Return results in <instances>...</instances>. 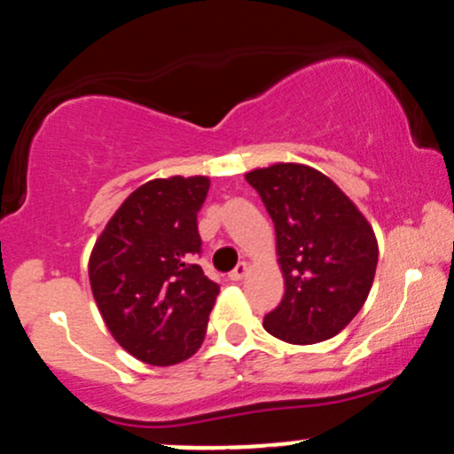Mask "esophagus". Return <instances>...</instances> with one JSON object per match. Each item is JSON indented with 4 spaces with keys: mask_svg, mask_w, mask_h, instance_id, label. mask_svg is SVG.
Masks as SVG:
<instances>
[{
    "mask_svg": "<svg viewBox=\"0 0 454 454\" xmlns=\"http://www.w3.org/2000/svg\"><path fill=\"white\" fill-rule=\"evenodd\" d=\"M247 272H248V264H247V262H240V264H238L231 272H229V279L240 281V279H245Z\"/></svg>",
    "mask_w": 454,
    "mask_h": 454,
    "instance_id": "34e87169",
    "label": "esophagus"
}]
</instances>
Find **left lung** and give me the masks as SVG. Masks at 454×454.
<instances>
[{"label": "left lung", "instance_id": "obj_1", "mask_svg": "<svg viewBox=\"0 0 454 454\" xmlns=\"http://www.w3.org/2000/svg\"><path fill=\"white\" fill-rule=\"evenodd\" d=\"M275 223L286 277L281 303L264 329L290 344L333 338L362 309L379 248L355 203L316 168L275 164L245 175Z\"/></svg>", "mask_w": 454, "mask_h": 454}]
</instances>
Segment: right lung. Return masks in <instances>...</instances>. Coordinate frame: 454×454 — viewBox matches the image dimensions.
Returning a JSON list of instances; mask_svg holds the SVG:
<instances>
[{
    "label": "right lung",
    "instance_id": "obj_1",
    "mask_svg": "<svg viewBox=\"0 0 454 454\" xmlns=\"http://www.w3.org/2000/svg\"><path fill=\"white\" fill-rule=\"evenodd\" d=\"M207 177L153 179L129 194L89 262L92 296L112 338L140 362L173 365L197 353L218 284L194 264Z\"/></svg>",
    "mask_w": 454,
    "mask_h": 454
}]
</instances>
